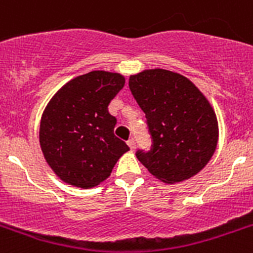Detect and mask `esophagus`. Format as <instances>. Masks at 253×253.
<instances>
[{
  "mask_svg": "<svg viewBox=\"0 0 253 253\" xmlns=\"http://www.w3.org/2000/svg\"><path fill=\"white\" fill-rule=\"evenodd\" d=\"M128 145H129V147L132 149V150H133V149H136V139L133 138V137H132V138H129L128 139Z\"/></svg>",
  "mask_w": 253,
  "mask_h": 253,
  "instance_id": "obj_1",
  "label": "esophagus"
}]
</instances>
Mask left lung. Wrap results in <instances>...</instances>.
Here are the masks:
<instances>
[{
	"mask_svg": "<svg viewBox=\"0 0 253 253\" xmlns=\"http://www.w3.org/2000/svg\"><path fill=\"white\" fill-rule=\"evenodd\" d=\"M130 92L145 112L150 150L138 161L165 183H177L201 171L213 157L218 123L208 99L191 81L165 69L129 78Z\"/></svg>",
	"mask_w": 253,
	"mask_h": 253,
	"instance_id": "left-lung-1",
	"label": "left lung"
}]
</instances>
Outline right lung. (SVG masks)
<instances>
[{
    "mask_svg": "<svg viewBox=\"0 0 253 253\" xmlns=\"http://www.w3.org/2000/svg\"><path fill=\"white\" fill-rule=\"evenodd\" d=\"M124 84L117 73L94 70L68 82L48 103L40 123V146L46 163L65 183L98 185L129 150L115 136L117 120L108 112Z\"/></svg>",
    "mask_w": 253,
    "mask_h": 253,
    "instance_id": "right-lung-1",
    "label": "right lung"
}]
</instances>
